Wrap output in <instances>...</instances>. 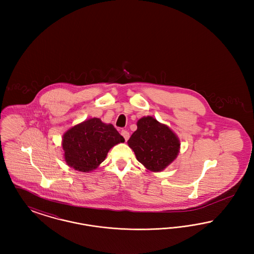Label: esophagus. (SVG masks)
I'll return each instance as SVG.
<instances>
[{
	"label": "esophagus",
	"instance_id": "34e87169",
	"mask_svg": "<svg viewBox=\"0 0 254 254\" xmlns=\"http://www.w3.org/2000/svg\"><path fill=\"white\" fill-rule=\"evenodd\" d=\"M121 135L125 138L126 141L128 140V138H129V132H128L127 130H122Z\"/></svg>",
	"mask_w": 254,
	"mask_h": 254
}]
</instances>
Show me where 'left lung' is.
Returning <instances> with one entry per match:
<instances>
[{
	"label": "left lung",
	"instance_id": "left-lung-1",
	"mask_svg": "<svg viewBox=\"0 0 254 254\" xmlns=\"http://www.w3.org/2000/svg\"><path fill=\"white\" fill-rule=\"evenodd\" d=\"M127 145L145 169L160 172L177 158L181 144L178 136L167 125L151 116H145L137 122V130Z\"/></svg>",
	"mask_w": 254,
	"mask_h": 254
}]
</instances>
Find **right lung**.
<instances>
[{
    "mask_svg": "<svg viewBox=\"0 0 254 254\" xmlns=\"http://www.w3.org/2000/svg\"><path fill=\"white\" fill-rule=\"evenodd\" d=\"M124 142V137L113 125L90 118L64 133L62 147L67 166L81 172H90L105 161L111 147Z\"/></svg>",
    "mask_w": 254,
    "mask_h": 254,
    "instance_id": "1",
    "label": "right lung"
}]
</instances>
